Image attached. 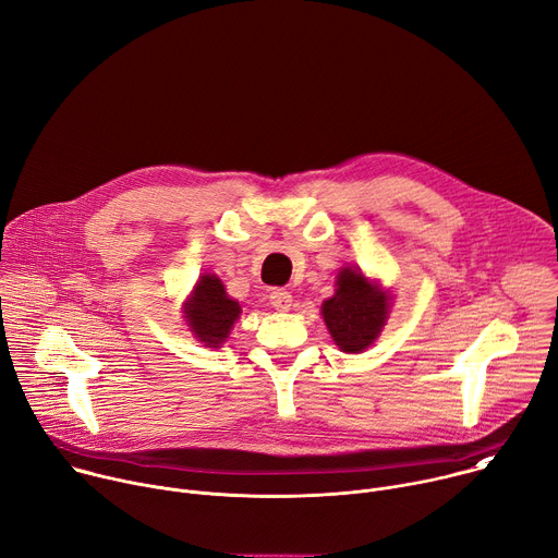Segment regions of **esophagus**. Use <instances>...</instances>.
Listing matches in <instances>:
<instances>
[{
  "mask_svg": "<svg viewBox=\"0 0 558 558\" xmlns=\"http://www.w3.org/2000/svg\"><path fill=\"white\" fill-rule=\"evenodd\" d=\"M269 300H271V306L276 311H289L291 302H293V298H291V293L287 289H274L269 293Z\"/></svg>",
  "mask_w": 558,
  "mask_h": 558,
  "instance_id": "esophagus-1",
  "label": "esophagus"
}]
</instances>
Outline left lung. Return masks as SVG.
I'll return each instance as SVG.
<instances>
[{"mask_svg": "<svg viewBox=\"0 0 558 558\" xmlns=\"http://www.w3.org/2000/svg\"><path fill=\"white\" fill-rule=\"evenodd\" d=\"M336 287L323 302L325 325L340 351L362 353L379 338L392 298L355 267H342Z\"/></svg>", "mask_w": 558, "mask_h": 558, "instance_id": "left-lung-1", "label": "left lung"}]
</instances>
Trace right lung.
Listing matches in <instances>:
<instances>
[{
	"label": "right lung",
	"instance_id": "add662e5",
	"mask_svg": "<svg viewBox=\"0 0 558 558\" xmlns=\"http://www.w3.org/2000/svg\"><path fill=\"white\" fill-rule=\"evenodd\" d=\"M183 313L194 338L205 347L218 349L229 338L243 308L227 295L218 276L203 274L192 289V295L183 302Z\"/></svg>",
	"mask_w": 558,
	"mask_h": 558
}]
</instances>
